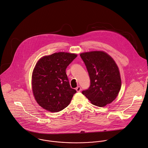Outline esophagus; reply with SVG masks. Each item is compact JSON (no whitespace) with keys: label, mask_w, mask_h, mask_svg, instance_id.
I'll return each instance as SVG.
<instances>
[{"label":"esophagus","mask_w":148,"mask_h":148,"mask_svg":"<svg viewBox=\"0 0 148 148\" xmlns=\"http://www.w3.org/2000/svg\"><path fill=\"white\" fill-rule=\"evenodd\" d=\"M76 90L77 91V92H80L81 90V88L79 86H77V88H76Z\"/></svg>","instance_id":"1"}]
</instances>
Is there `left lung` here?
<instances>
[{"label": "left lung", "instance_id": "left-lung-1", "mask_svg": "<svg viewBox=\"0 0 148 148\" xmlns=\"http://www.w3.org/2000/svg\"><path fill=\"white\" fill-rule=\"evenodd\" d=\"M88 72L90 85L82 93L91 103L104 107L117 96L121 86L119 68L108 53L92 51L80 54Z\"/></svg>", "mask_w": 148, "mask_h": 148}]
</instances>
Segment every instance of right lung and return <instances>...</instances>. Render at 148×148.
I'll return each instance as SVG.
<instances>
[{"mask_svg": "<svg viewBox=\"0 0 148 148\" xmlns=\"http://www.w3.org/2000/svg\"><path fill=\"white\" fill-rule=\"evenodd\" d=\"M76 54L58 52L41 58L32 75V88L36 102L44 109L58 112L66 108L76 93L66 73Z\"/></svg>", "mask_w": 148, "mask_h": 148, "instance_id": "1", "label": "right lung"}]
</instances>
